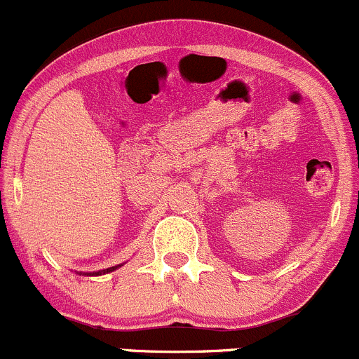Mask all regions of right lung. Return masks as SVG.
I'll list each match as a JSON object with an SVG mask.
<instances>
[{
    "label": "right lung",
    "mask_w": 359,
    "mask_h": 359,
    "mask_svg": "<svg viewBox=\"0 0 359 359\" xmlns=\"http://www.w3.org/2000/svg\"><path fill=\"white\" fill-rule=\"evenodd\" d=\"M116 267H109V269H106V271H99V272H92V274H87V276H101V274H106V272H111V271H115Z\"/></svg>",
    "instance_id": "right-lung-1"
}]
</instances>
